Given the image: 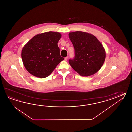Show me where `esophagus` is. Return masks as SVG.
I'll use <instances>...</instances> for the list:
<instances>
[{
    "label": "esophagus",
    "instance_id": "1",
    "mask_svg": "<svg viewBox=\"0 0 132 132\" xmlns=\"http://www.w3.org/2000/svg\"><path fill=\"white\" fill-rule=\"evenodd\" d=\"M68 58V57H65L64 58V60L65 61H67Z\"/></svg>",
    "mask_w": 132,
    "mask_h": 132
}]
</instances>
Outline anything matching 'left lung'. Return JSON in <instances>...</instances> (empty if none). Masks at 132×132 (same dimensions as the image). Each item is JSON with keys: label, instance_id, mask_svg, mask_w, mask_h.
<instances>
[{"label": "left lung", "instance_id": "obj_1", "mask_svg": "<svg viewBox=\"0 0 132 132\" xmlns=\"http://www.w3.org/2000/svg\"><path fill=\"white\" fill-rule=\"evenodd\" d=\"M75 49V56L69 60L71 67L83 77L97 72L105 61L106 52L102 43L94 35L77 31L69 34Z\"/></svg>", "mask_w": 132, "mask_h": 132}]
</instances>
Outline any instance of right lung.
I'll return each mask as SVG.
<instances>
[{
    "mask_svg": "<svg viewBox=\"0 0 132 132\" xmlns=\"http://www.w3.org/2000/svg\"><path fill=\"white\" fill-rule=\"evenodd\" d=\"M61 37L57 32L43 33L36 35L24 45L22 60L30 74L39 78H46L64 60L60 55L57 45Z\"/></svg>",
    "mask_w": 132,
    "mask_h": 132,
    "instance_id": "right-lung-1",
    "label": "right lung"
}]
</instances>
